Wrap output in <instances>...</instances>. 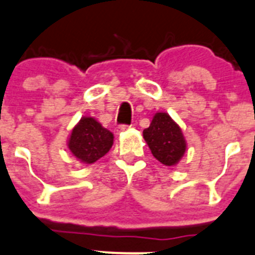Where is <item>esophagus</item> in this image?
<instances>
[{
  "label": "esophagus",
  "instance_id": "34e87169",
  "mask_svg": "<svg viewBox=\"0 0 255 255\" xmlns=\"http://www.w3.org/2000/svg\"><path fill=\"white\" fill-rule=\"evenodd\" d=\"M129 128H130V126H128V125H121V126H118V127L116 128V132H117V133L125 132V130L129 129Z\"/></svg>",
  "mask_w": 255,
  "mask_h": 255
}]
</instances>
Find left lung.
Here are the masks:
<instances>
[{
	"instance_id": "obj_1",
	"label": "left lung",
	"mask_w": 255,
	"mask_h": 255,
	"mask_svg": "<svg viewBox=\"0 0 255 255\" xmlns=\"http://www.w3.org/2000/svg\"><path fill=\"white\" fill-rule=\"evenodd\" d=\"M154 158L166 166H173L181 160L186 151V142L181 129L166 113H157L148 128L143 130Z\"/></svg>"
}]
</instances>
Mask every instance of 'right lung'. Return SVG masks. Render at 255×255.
<instances>
[{
  "label": "right lung",
  "instance_id": "add662e5",
  "mask_svg": "<svg viewBox=\"0 0 255 255\" xmlns=\"http://www.w3.org/2000/svg\"><path fill=\"white\" fill-rule=\"evenodd\" d=\"M113 144V134L92 117H84L74 127L69 139L71 153L84 163H93L103 157Z\"/></svg>",
  "mask_w": 255,
  "mask_h": 255
}]
</instances>
